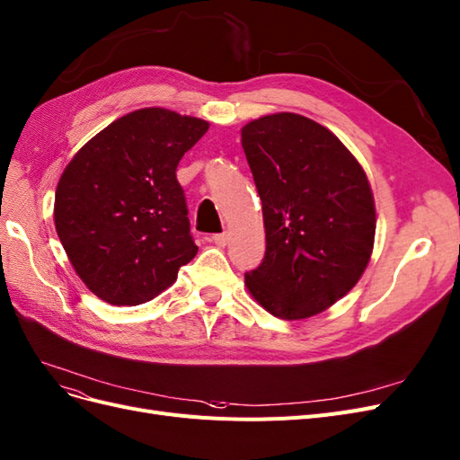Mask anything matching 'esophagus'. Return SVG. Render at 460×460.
Wrapping results in <instances>:
<instances>
[{"instance_id": "34e87169", "label": "esophagus", "mask_w": 460, "mask_h": 460, "mask_svg": "<svg viewBox=\"0 0 460 460\" xmlns=\"http://www.w3.org/2000/svg\"><path fill=\"white\" fill-rule=\"evenodd\" d=\"M211 242L218 247H225L228 243V232H223V234H213L211 235Z\"/></svg>"}]
</instances>
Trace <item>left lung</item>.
<instances>
[{"instance_id": "1", "label": "left lung", "mask_w": 460, "mask_h": 460, "mask_svg": "<svg viewBox=\"0 0 460 460\" xmlns=\"http://www.w3.org/2000/svg\"><path fill=\"white\" fill-rule=\"evenodd\" d=\"M242 146L266 232L264 259L245 285L276 318H310L367 268L376 226L367 175L327 128L291 112L249 121Z\"/></svg>"}]
</instances>
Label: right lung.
<instances>
[{"label": "right lung", "mask_w": 460, "mask_h": 460, "mask_svg": "<svg viewBox=\"0 0 460 460\" xmlns=\"http://www.w3.org/2000/svg\"><path fill=\"white\" fill-rule=\"evenodd\" d=\"M208 129V121L165 108L135 110L94 135L62 172L58 240L106 303H148L196 257L177 165Z\"/></svg>", "instance_id": "add662e5"}]
</instances>
